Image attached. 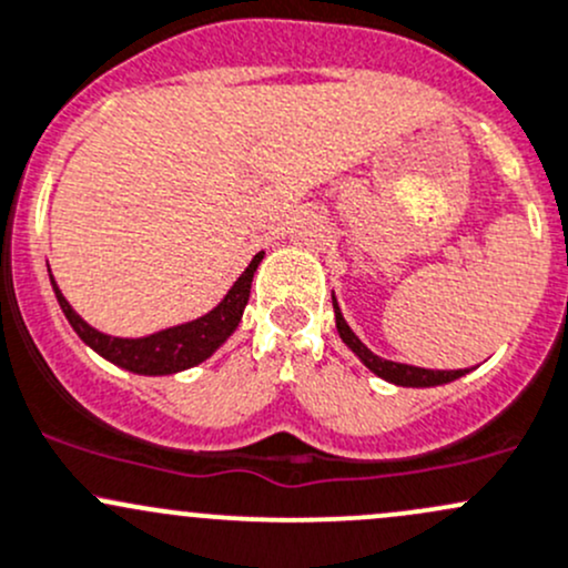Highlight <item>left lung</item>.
I'll return each mask as SVG.
<instances>
[{"mask_svg": "<svg viewBox=\"0 0 568 568\" xmlns=\"http://www.w3.org/2000/svg\"><path fill=\"white\" fill-rule=\"evenodd\" d=\"M334 302V296H332ZM334 321H337V332L339 337H343V343L348 345L351 351H354L359 359L367 364L369 369H373L378 378L389 381V384H397V386H440V384H449V381L459 378V375H465V369H427V367H414V364H399V362H389V359H381V356H375L373 351L367 348V345L362 343L359 337H356L354 332H351V326L345 324L343 313H339L337 302H334Z\"/></svg>", "mask_w": 568, "mask_h": 568, "instance_id": "1", "label": "left lung"}]
</instances>
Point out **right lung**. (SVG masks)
Instances as JSON below:
<instances>
[{"label": "right lung", "instance_id": "add662e5", "mask_svg": "<svg viewBox=\"0 0 568 568\" xmlns=\"http://www.w3.org/2000/svg\"><path fill=\"white\" fill-rule=\"evenodd\" d=\"M264 253L255 255L250 261V266L239 274V280L234 283V288L225 294V300L212 310V313L201 315V318L190 321V324L182 326H171V329H163L158 334H149V337H139V339H128V337H111V334H103L87 324L70 302L64 300L62 291L57 288L53 283V294H57L59 307H62L64 318L70 321L75 334L89 345V348L98 351L100 356L119 364V367L130 369V373L139 375H171L179 373V369H187L201 364L225 339L234 334V329L242 321L244 304L250 300V285H253V274L258 268Z\"/></svg>", "mask_w": 568, "mask_h": 568}]
</instances>
